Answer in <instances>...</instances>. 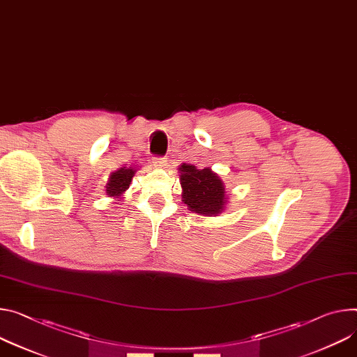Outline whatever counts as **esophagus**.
<instances>
[{
    "label": "esophagus",
    "instance_id": "34e87169",
    "mask_svg": "<svg viewBox=\"0 0 357 357\" xmlns=\"http://www.w3.org/2000/svg\"><path fill=\"white\" fill-rule=\"evenodd\" d=\"M153 167H156V168H162V167H165V164H167V158H159V156H153Z\"/></svg>",
    "mask_w": 357,
    "mask_h": 357
}]
</instances>
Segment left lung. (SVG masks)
<instances>
[{"mask_svg": "<svg viewBox=\"0 0 357 357\" xmlns=\"http://www.w3.org/2000/svg\"><path fill=\"white\" fill-rule=\"evenodd\" d=\"M182 201L188 209L198 215L218 216L226 205L225 186L222 179L211 168L198 169L195 165L182 164L179 167Z\"/></svg>", "mask_w": 357, "mask_h": 357, "instance_id": "obj_1", "label": "left lung"}]
</instances>
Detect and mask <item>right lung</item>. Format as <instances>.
<instances>
[{"label":"right lung","mask_w":357,"mask_h":357,"mask_svg":"<svg viewBox=\"0 0 357 357\" xmlns=\"http://www.w3.org/2000/svg\"><path fill=\"white\" fill-rule=\"evenodd\" d=\"M135 174V168H121L116 172H112L107 183V195L112 198H119L122 193L129 188Z\"/></svg>","instance_id":"add662e5"}]
</instances>
